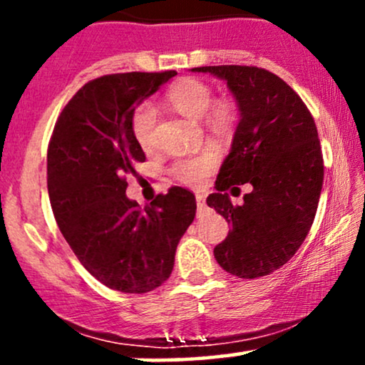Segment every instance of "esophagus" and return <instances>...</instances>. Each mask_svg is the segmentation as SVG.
Masks as SVG:
<instances>
[{
    "instance_id": "34e87169",
    "label": "esophagus",
    "mask_w": 365,
    "mask_h": 365,
    "mask_svg": "<svg viewBox=\"0 0 365 365\" xmlns=\"http://www.w3.org/2000/svg\"><path fill=\"white\" fill-rule=\"evenodd\" d=\"M206 209V199L202 194H197V211L202 212Z\"/></svg>"
}]
</instances>
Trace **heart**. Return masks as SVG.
<instances>
[{"mask_svg": "<svg viewBox=\"0 0 365 365\" xmlns=\"http://www.w3.org/2000/svg\"><path fill=\"white\" fill-rule=\"evenodd\" d=\"M166 103L188 118H202L207 130L216 135H226L233 130L237 120V106L232 99L220 98L212 101V89L209 83L194 77L180 78L166 92ZM154 127L156 111L149 104H142L133 111L132 133L142 149L154 148ZM220 156L212 148L178 158L171 166V173L187 185H199L216 168Z\"/></svg>", "mask_w": 365, "mask_h": 365, "instance_id": "heart-1", "label": "heart"}]
</instances>
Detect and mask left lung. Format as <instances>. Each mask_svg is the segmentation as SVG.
<instances>
[{"label": "left lung", "instance_id": "obj_1", "mask_svg": "<svg viewBox=\"0 0 365 365\" xmlns=\"http://www.w3.org/2000/svg\"><path fill=\"white\" fill-rule=\"evenodd\" d=\"M223 78L235 98L238 121L207 206L232 225L215 247L217 264L252 279L279 269L311 230L324 178L321 144L311 111L278 75L257 66H197ZM250 182L253 192L235 207L228 187Z\"/></svg>", "mask_w": 365, "mask_h": 365}]
</instances>
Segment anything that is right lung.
<instances>
[{"mask_svg": "<svg viewBox=\"0 0 365 365\" xmlns=\"http://www.w3.org/2000/svg\"><path fill=\"white\" fill-rule=\"evenodd\" d=\"M177 72L94 78L63 108L48 148V192L70 249L111 290L148 293L170 278L175 252L195 217V195L171 187L140 209L127 175L145 154L132 133L135 108Z\"/></svg>", "mask_w": 365, "mask_h": 365, "instance_id": "add662e5", "label": "right lung"}]
</instances>
